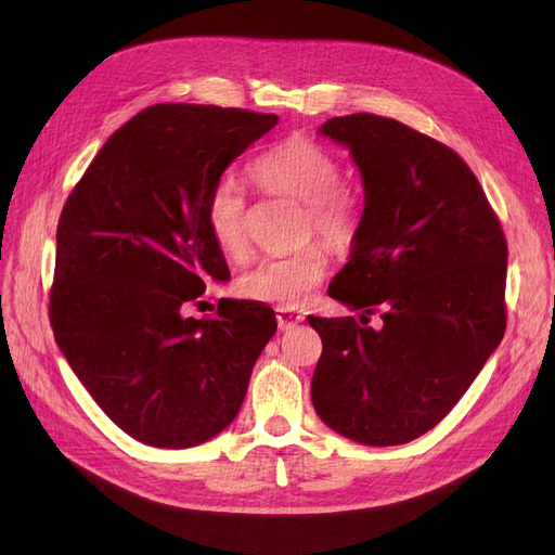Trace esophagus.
I'll return each instance as SVG.
<instances>
[{"mask_svg": "<svg viewBox=\"0 0 555 555\" xmlns=\"http://www.w3.org/2000/svg\"><path fill=\"white\" fill-rule=\"evenodd\" d=\"M278 326L280 331H292L294 326H298V323L305 319L300 312L296 310H289V308H278Z\"/></svg>", "mask_w": 555, "mask_h": 555, "instance_id": "obj_1", "label": "esophagus"}]
</instances>
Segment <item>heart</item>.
Wrapping results in <instances>:
<instances>
[{
	"instance_id": "obj_1",
	"label": "heart",
	"mask_w": 555,
	"mask_h": 555,
	"mask_svg": "<svg viewBox=\"0 0 555 555\" xmlns=\"http://www.w3.org/2000/svg\"><path fill=\"white\" fill-rule=\"evenodd\" d=\"M250 177L271 195L305 204L308 232L337 247L351 245L362 227V199L358 190L339 179V158L323 142L294 132L271 144L250 163ZM245 190L232 177H222L206 197V224L227 257L241 259L247 250ZM331 257L314 243L292 255L266 257L241 278V292L280 308H298L328 275Z\"/></svg>"
}]
</instances>
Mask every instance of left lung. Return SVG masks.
<instances>
[{"label":"left lung","instance_id":"left-lung-1","mask_svg":"<svg viewBox=\"0 0 555 555\" xmlns=\"http://www.w3.org/2000/svg\"><path fill=\"white\" fill-rule=\"evenodd\" d=\"M347 144L365 208L351 259L328 296L362 310L308 317L323 351L312 404L337 434L365 446L423 436L454 409L505 335L507 241L460 154L378 114L319 128ZM370 313L382 326H366Z\"/></svg>","mask_w":555,"mask_h":555}]
</instances>
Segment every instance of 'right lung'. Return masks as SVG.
<instances>
[{
  "mask_svg": "<svg viewBox=\"0 0 555 555\" xmlns=\"http://www.w3.org/2000/svg\"><path fill=\"white\" fill-rule=\"evenodd\" d=\"M278 124L238 107L158 103L126 121L75 183L56 227L50 326L114 425L193 448L236 417L278 328L255 300L188 317L229 269L206 224L222 171Z\"/></svg>",
  "mask_w": 555,
  "mask_h": 555,
  "instance_id": "add662e5",
  "label": "right lung"
}]
</instances>
